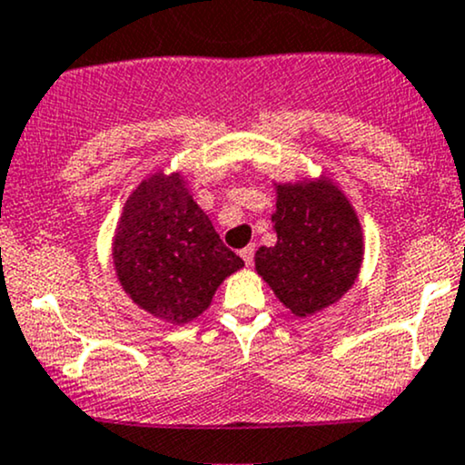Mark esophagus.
<instances>
[{
	"instance_id": "34e87169",
	"label": "esophagus",
	"mask_w": 465,
	"mask_h": 465,
	"mask_svg": "<svg viewBox=\"0 0 465 465\" xmlns=\"http://www.w3.org/2000/svg\"><path fill=\"white\" fill-rule=\"evenodd\" d=\"M253 253H255V247H244L242 251H240V258L244 260V264L251 266L253 264Z\"/></svg>"
}]
</instances>
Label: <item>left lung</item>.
Wrapping results in <instances>:
<instances>
[{"label":"left lung","mask_w":465,"mask_h":465,"mask_svg":"<svg viewBox=\"0 0 465 465\" xmlns=\"http://www.w3.org/2000/svg\"><path fill=\"white\" fill-rule=\"evenodd\" d=\"M277 242L255 251V271L295 317L332 306L354 286L362 227L343 190L325 174L275 183Z\"/></svg>","instance_id":"1"}]
</instances>
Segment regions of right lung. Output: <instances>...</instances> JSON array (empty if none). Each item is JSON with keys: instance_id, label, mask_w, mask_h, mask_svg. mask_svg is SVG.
Instances as JSON below:
<instances>
[{"instance_id": "add662e5", "label": "right lung", "mask_w": 465, "mask_h": 465, "mask_svg": "<svg viewBox=\"0 0 465 465\" xmlns=\"http://www.w3.org/2000/svg\"><path fill=\"white\" fill-rule=\"evenodd\" d=\"M111 251L133 303L173 325L207 311L225 277L244 266L192 199L183 174L163 170L131 192Z\"/></svg>"}]
</instances>
